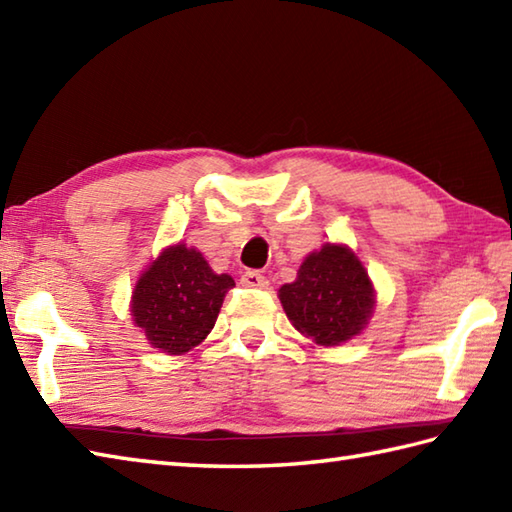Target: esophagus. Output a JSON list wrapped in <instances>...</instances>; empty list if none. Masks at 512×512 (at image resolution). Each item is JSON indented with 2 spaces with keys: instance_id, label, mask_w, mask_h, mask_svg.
<instances>
[{
  "instance_id": "1",
  "label": "esophagus",
  "mask_w": 512,
  "mask_h": 512,
  "mask_svg": "<svg viewBox=\"0 0 512 512\" xmlns=\"http://www.w3.org/2000/svg\"><path fill=\"white\" fill-rule=\"evenodd\" d=\"M239 284H242L244 288L264 290V288H268V279L262 273H257V270H248V273H244L242 279H239Z\"/></svg>"
}]
</instances>
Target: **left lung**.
<instances>
[{"label": "left lung", "instance_id": "1", "mask_svg": "<svg viewBox=\"0 0 512 512\" xmlns=\"http://www.w3.org/2000/svg\"><path fill=\"white\" fill-rule=\"evenodd\" d=\"M288 319L317 345L354 339L374 310V286L358 257L343 244L310 253L292 284L279 288Z\"/></svg>", "mask_w": 512, "mask_h": 512}]
</instances>
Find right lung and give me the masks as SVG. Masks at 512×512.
Instances as JSON below:
<instances>
[{
    "mask_svg": "<svg viewBox=\"0 0 512 512\" xmlns=\"http://www.w3.org/2000/svg\"><path fill=\"white\" fill-rule=\"evenodd\" d=\"M231 275H217L200 250L182 242L162 250L132 295V317L147 341L167 354H184L213 330Z\"/></svg>",
    "mask_w": 512,
    "mask_h": 512,
    "instance_id": "obj_1",
    "label": "right lung"
}]
</instances>
